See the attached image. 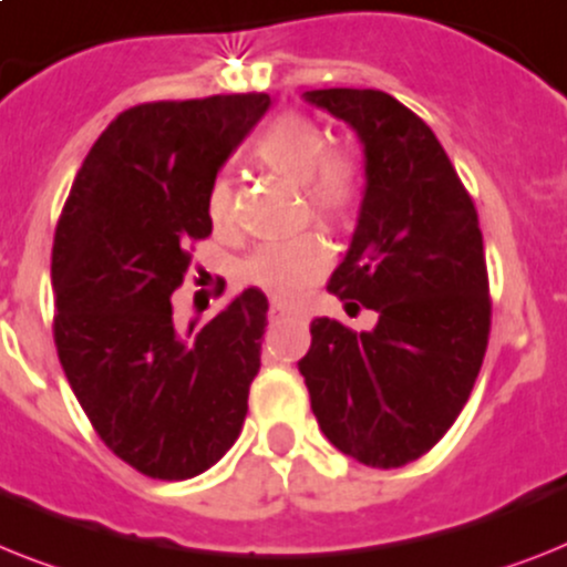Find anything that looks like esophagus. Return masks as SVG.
<instances>
[{"label": "esophagus", "mask_w": 567, "mask_h": 567, "mask_svg": "<svg viewBox=\"0 0 567 567\" xmlns=\"http://www.w3.org/2000/svg\"><path fill=\"white\" fill-rule=\"evenodd\" d=\"M291 315V308L285 306V302H279V299H276V302H270V320H285V317Z\"/></svg>", "instance_id": "34e87169"}]
</instances>
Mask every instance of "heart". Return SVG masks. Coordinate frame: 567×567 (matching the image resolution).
I'll list each match as a JSON object with an SVG mask.
<instances>
[{
    "label": "heart",
    "mask_w": 567,
    "mask_h": 567,
    "mask_svg": "<svg viewBox=\"0 0 567 567\" xmlns=\"http://www.w3.org/2000/svg\"><path fill=\"white\" fill-rule=\"evenodd\" d=\"M261 168L299 183L308 212L323 224H340L355 209L361 197V165L347 148H334L311 118L282 113L261 131L252 145ZM206 215L212 227L233 224V186L227 177L212 179L206 192ZM331 265V252L320 236H299L291 241L265 244L247 256L241 274L247 282L282 299L306 293Z\"/></svg>",
    "instance_id": "1"
}]
</instances>
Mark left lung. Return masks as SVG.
I'll use <instances>...</instances> for the list:
<instances>
[{
  "instance_id": "8db88e82",
  "label": "left lung",
  "mask_w": 567,
  "mask_h": 567,
  "mask_svg": "<svg viewBox=\"0 0 567 567\" xmlns=\"http://www.w3.org/2000/svg\"><path fill=\"white\" fill-rule=\"evenodd\" d=\"M363 142L367 192L329 291L372 308V331L317 317L299 361L329 443L372 468L434 449L481 372L492 326L477 209L434 131L381 90H311Z\"/></svg>"
}]
</instances>
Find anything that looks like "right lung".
Returning <instances> with one entry per match:
<instances>
[{"instance_id":"obj_1","label":"right lung","mask_w":567,"mask_h":567,"mask_svg":"<svg viewBox=\"0 0 567 567\" xmlns=\"http://www.w3.org/2000/svg\"><path fill=\"white\" fill-rule=\"evenodd\" d=\"M268 107V92H247L124 110L86 154L54 229L60 367L104 445L154 481L215 466L247 416L268 297L247 288L183 331L172 293L192 244L212 233V179Z\"/></svg>"}]
</instances>
